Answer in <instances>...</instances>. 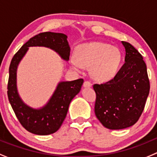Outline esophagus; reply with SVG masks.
Wrapping results in <instances>:
<instances>
[{
    "mask_svg": "<svg viewBox=\"0 0 157 157\" xmlns=\"http://www.w3.org/2000/svg\"><path fill=\"white\" fill-rule=\"evenodd\" d=\"M91 86H92V84H91V82H89V81H84V87H86V88H87V87H91Z\"/></svg>",
    "mask_w": 157,
    "mask_h": 157,
    "instance_id": "34e87169",
    "label": "esophagus"
}]
</instances>
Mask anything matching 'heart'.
Here are the masks:
<instances>
[{
    "label": "heart",
    "mask_w": 157,
    "mask_h": 157,
    "mask_svg": "<svg viewBox=\"0 0 157 157\" xmlns=\"http://www.w3.org/2000/svg\"><path fill=\"white\" fill-rule=\"evenodd\" d=\"M75 57L70 59L72 68H91V77L101 83L113 80L119 72L123 62L122 52L119 48L98 41L77 46Z\"/></svg>",
    "instance_id": "1"
}]
</instances>
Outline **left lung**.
Listing matches in <instances>:
<instances>
[{"mask_svg": "<svg viewBox=\"0 0 157 157\" xmlns=\"http://www.w3.org/2000/svg\"><path fill=\"white\" fill-rule=\"evenodd\" d=\"M124 64L113 80L93 86L96 93L94 113L108 129L132 126L139 119L149 93L147 68L141 54L125 41Z\"/></svg>", "mask_w": 157, "mask_h": 157, "instance_id": "8db88e82", "label": "left lung"}]
</instances>
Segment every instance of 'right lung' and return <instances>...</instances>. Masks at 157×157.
I'll return each mask as SVG.
<instances>
[{
	"label": "right lung",
	"mask_w": 157,
	"mask_h": 157,
	"mask_svg": "<svg viewBox=\"0 0 157 157\" xmlns=\"http://www.w3.org/2000/svg\"><path fill=\"white\" fill-rule=\"evenodd\" d=\"M67 37L66 34L61 33L45 32L39 33L22 45L12 58L10 64L8 100L23 128L35 135H51L59 129L66 118L72 99L80 92L84 80L59 81L47 103L40 108H33L22 99L18 91V66L30 47L50 48L56 52L62 59L68 62L70 47Z\"/></svg>",
	"instance_id": "add662e5"
}]
</instances>
